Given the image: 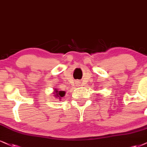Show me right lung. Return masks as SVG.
Here are the masks:
<instances>
[{"label":"right lung","instance_id":"obj_1","mask_svg":"<svg viewBox=\"0 0 147 147\" xmlns=\"http://www.w3.org/2000/svg\"><path fill=\"white\" fill-rule=\"evenodd\" d=\"M54 96L55 97V98L59 99V100H61V97H64L65 95V91H63V90H59L58 88H54L53 91Z\"/></svg>","mask_w":147,"mask_h":147}]
</instances>
